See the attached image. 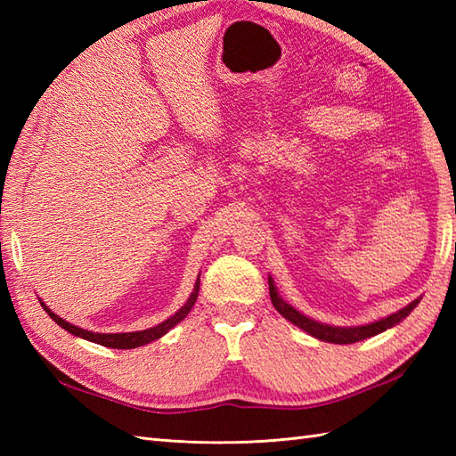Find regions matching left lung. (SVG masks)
Wrapping results in <instances>:
<instances>
[{"instance_id":"8db88e82","label":"left lung","mask_w":456,"mask_h":456,"mask_svg":"<svg viewBox=\"0 0 456 456\" xmlns=\"http://www.w3.org/2000/svg\"><path fill=\"white\" fill-rule=\"evenodd\" d=\"M268 288H270V299H273V305L278 309L280 315H284L288 322H292L294 325H297L299 329H304L305 333H309L312 337L319 338V341H327V343H337V345H348V343H356V341H364L368 337H374L378 333L386 331L394 325H398L402 319L408 317L411 314V309L419 304V299H415L410 305H405L400 312H395L388 317L380 319V322L368 323V325H361V327H333V325H323L317 323L314 319H309L305 315H302L294 309L289 304H286L282 297L278 296L273 278H268Z\"/></svg>"}]
</instances>
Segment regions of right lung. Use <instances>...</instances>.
<instances>
[{"instance_id":"1","label":"right lung","mask_w":456,"mask_h":456,"mask_svg":"<svg viewBox=\"0 0 456 456\" xmlns=\"http://www.w3.org/2000/svg\"><path fill=\"white\" fill-rule=\"evenodd\" d=\"M198 292H200V278H198L196 286H193V292H191V296L188 297V302L183 304V305L178 309V312L174 314L170 319H167V322H162V323L157 325V327L144 329V331H133V333H92V331H86V329L76 327V325H72V323L64 322L62 317L54 315V314L51 312V309H48L43 302H41V305H43L45 312L53 317V322H56V323L61 325V327L64 329V331H68V333H72V335H76V337H82V338H88V341H92V343H98V345L110 346V348H134V346L147 345V343H151V341H157V338H160L162 335H167L174 325L180 323L182 319L190 314L191 305L196 304Z\"/></svg>"}]
</instances>
